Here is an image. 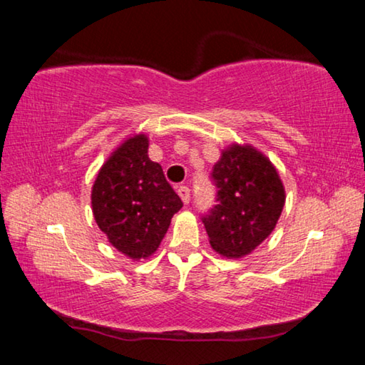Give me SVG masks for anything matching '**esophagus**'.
Returning a JSON list of instances; mask_svg holds the SVG:
<instances>
[{"label":"esophagus","mask_w":365,"mask_h":365,"mask_svg":"<svg viewBox=\"0 0 365 365\" xmlns=\"http://www.w3.org/2000/svg\"><path fill=\"white\" fill-rule=\"evenodd\" d=\"M177 191H178V196L182 197V201L185 202V205H188V202H190V188L183 187V185H182V187H178Z\"/></svg>","instance_id":"esophagus-1"}]
</instances>
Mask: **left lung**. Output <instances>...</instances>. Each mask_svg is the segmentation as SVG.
<instances>
[{
	"label": "left lung",
	"mask_w": 365,
	"mask_h": 365,
	"mask_svg": "<svg viewBox=\"0 0 365 365\" xmlns=\"http://www.w3.org/2000/svg\"><path fill=\"white\" fill-rule=\"evenodd\" d=\"M217 205L201 217L209 243L222 256L243 257L274 230L285 188L270 160L251 146L232 145L214 165Z\"/></svg>",
	"instance_id": "8db88e82"
}]
</instances>
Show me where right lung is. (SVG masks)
Here are the masks:
<instances>
[{
	"mask_svg": "<svg viewBox=\"0 0 365 365\" xmlns=\"http://www.w3.org/2000/svg\"><path fill=\"white\" fill-rule=\"evenodd\" d=\"M91 206L109 243L138 261L159 248L183 202L165 180L163 168L148 158L146 135H135L98 172Z\"/></svg>",
	"mask_w": 365,
	"mask_h": 365,
	"instance_id": "obj_1",
	"label": "right lung"
}]
</instances>
